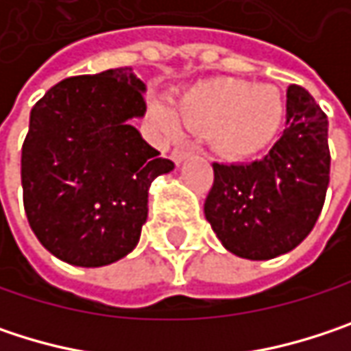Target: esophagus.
Listing matches in <instances>:
<instances>
[{"instance_id":"34e87169","label":"esophagus","mask_w":351,"mask_h":351,"mask_svg":"<svg viewBox=\"0 0 351 351\" xmlns=\"http://www.w3.org/2000/svg\"><path fill=\"white\" fill-rule=\"evenodd\" d=\"M171 156H173V160H175L176 165H180V162H184L191 156V150L189 148H175Z\"/></svg>"}]
</instances>
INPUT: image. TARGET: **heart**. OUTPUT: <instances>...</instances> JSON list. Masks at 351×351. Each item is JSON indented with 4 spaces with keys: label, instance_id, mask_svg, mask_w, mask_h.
Returning <instances> with one entry per match:
<instances>
[{
    "label": "heart",
    "instance_id": "b5f03b06",
    "mask_svg": "<svg viewBox=\"0 0 351 351\" xmlns=\"http://www.w3.org/2000/svg\"><path fill=\"white\" fill-rule=\"evenodd\" d=\"M152 113L169 136H178L184 125L207 130L209 144L219 156L244 160L274 140L285 117V101L270 85L217 77L189 87L176 107L156 104Z\"/></svg>",
    "mask_w": 351,
    "mask_h": 351
}]
</instances>
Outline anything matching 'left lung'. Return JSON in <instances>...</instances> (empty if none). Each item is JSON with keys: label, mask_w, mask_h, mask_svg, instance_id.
Here are the masks:
<instances>
[{"label": "left lung", "mask_w": 351, "mask_h": 351, "mask_svg": "<svg viewBox=\"0 0 351 351\" xmlns=\"http://www.w3.org/2000/svg\"><path fill=\"white\" fill-rule=\"evenodd\" d=\"M327 115L309 91L287 89V125L262 160L213 162L205 217L232 254L270 260L301 244L313 230L329 184Z\"/></svg>", "instance_id": "1"}]
</instances>
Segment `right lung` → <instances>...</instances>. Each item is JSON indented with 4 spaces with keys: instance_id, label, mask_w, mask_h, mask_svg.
<instances>
[{
    "instance_id": "right-lung-1",
    "label": "right lung",
    "mask_w": 351,
    "mask_h": 351,
    "mask_svg": "<svg viewBox=\"0 0 351 351\" xmlns=\"http://www.w3.org/2000/svg\"><path fill=\"white\" fill-rule=\"evenodd\" d=\"M130 66L56 83L32 107L22 146L24 209L52 256L97 268L128 256L148 217V189L175 169L130 119L146 113Z\"/></svg>"
}]
</instances>
